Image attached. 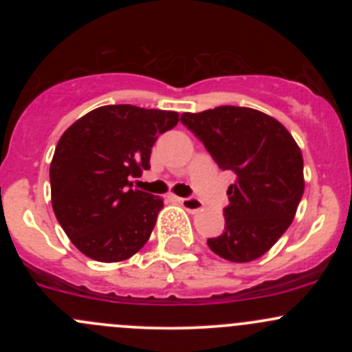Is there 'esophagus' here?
<instances>
[{
    "instance_id": "esophagus-1",
    "label": "esophagus",
    "mask_w": 352,
    "mask_h": 352,
    "mask_svg": "<svg viewBox=\"0 0 352 352\" xmlns=\"http://www.w3.org/2000/svg\"><path fill=\"white\" fill-rule=\"evenodd\" d=\"M177 201H179V204L182 206L184 209H187L189 212H197V211H202V202L199 201L196 197H177Z\"/></svg>"
}]
</instances>
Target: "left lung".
I'll list each match as a JSON object with an SVG mask.
<instances>
[{
    "label": "left lung",
    "instance_id": "left-lung-1",
    "mask_svg": "<svg viewBox=\"0 0 352 352\" xmlns=\"http://www.w3.org/2000/svg\"><path fill=\"white\" fill-rule=\"evenodd\" d=\"M219 168L232 170L225 232L209 239L230 262L262 257L289 228L305 190L303 155L289 131L261 110L221 105L182 113Z\"/></svg>",
    "mask_w": 352,
    "mask_h": 352
}]
</instances>
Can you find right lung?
<instances>
[{"label":"right lung","instance_id":"right-lung-1","mask_svg":"<svg viewBox=\"0 0 352 352\" xmlns=\"http://www.w3.org/2000/svg\"><path fill=\"white\" fill-rule=\"evenodd\" d=\"M179 113L136 105H104L71 124L52 156L51 201L71 243L98 262H120L143 248L163 199L131 189L129 177L150 168L158 134Z\"/></svg>","mask_w":352,"mask_h":352}]
</instances>
